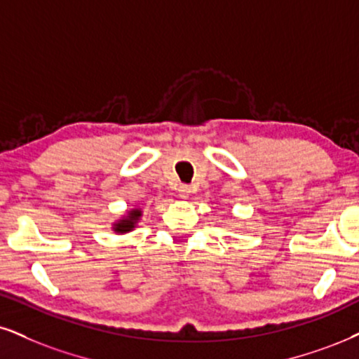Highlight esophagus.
Wrapping results in <instances>:
<instances>
[{
    "mask_svg": "<svg viewBox=\"0 0 359 359\" xmlns=\"http://www.w3.org/2000/svg\"><path fill=\"white\" fill-rule=\"evenodd\" d=\"M178 193L181 198H188L189 193H191V188H189L188 184H181V187L178 188Z\"/></svg>",
    "mask_w": 359,
    "mask_h": 359,
    "instance_id": "esophagus-1",
    "label": "esophagus"
}]
</instances>
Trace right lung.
<instances>
[{"instance_id": "1", "label": "right lung", "mask_w": 359, "mask_h": 359, "mask_svg": "<svg viewBox=\"0 0 359 359\" xmlns=\"http://www.w3.org/2000/svg\"><path fill=\"white\" fill-rule=\"evenodd\" d=\"M141 216H143V211L140 208H133L131 211H128V215L121 216V219H118L116 223L113 224V231L118 234L130 233L136 228V223H138Z\"/></svg>"}]
</instances>
